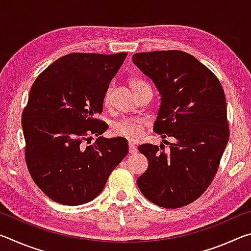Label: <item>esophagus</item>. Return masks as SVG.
I'll use <instances>...</instances> for the list:
<instances>
[{
	"mask_svg": "<svg viewBox=\"0 0 251 251\" xmlns=\"http://www.w3.org/2000/svg\"><path fill=\"white\" fill-rule=\"evenodd\" d=\"M129 152L130 154H135V152H137V147H136L135 144L133 143H129Z\"/></svg>",
	"mask_w": 251,
	"mask_h": 251,
	"instance_id": "obj_1",
	"label": "esophagus"
}]
</instances>
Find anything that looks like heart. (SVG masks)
I'll use <instances>...</instances> for the list:
<instances>
[{
  "label": "heart",
  "mask_w": 251,
  "mask_h": 251,
  "mask_svg": "<svg viewBox=\"0 0 251 251\" xmlns=\"http://www.w3.org/2000/svg\"><path fill=\"white\" fill-rule=\"evenodd\" d=\"M143 83L145 82H143V80H139V79H134L131 80L130 85L131 87L134 88ZM110 93H112V90L108 88L104 97L105 104L109 103ZM144 125H145V122H144V120H142V118H136V117L122 118V120L117 121L113 124L112 133L114 136L126 138L128 139V141H138V139L143 136Z\"/></svg>",
  "instance_id": "b5f03b06"
}]
</instances>
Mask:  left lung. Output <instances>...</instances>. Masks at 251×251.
Instances as JSON below:
<instances>
[{
  "instance_id": "1",
  "label": "left lung",
  "mask_w": 251,
  "mask_h": 251,
  "mask_svg": "<svg viewBox=\"0 0 251 251\" xmlns=\"http://www.w3.org/2000/svg\"><path fill=\"white\" fill-rule=\"evenodd\" d=\"M133 62L161 96L154 130L176 139L166 151L163 144L138 147L148 160L138 188L159 207L186 206L209 187L227 146L223 86L208 67L182 50L136 53Z\"/></svg>"
}]
</instances>
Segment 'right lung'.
Here are the masks:
<instances>
[{
    "label": "right lung",
    "mask_w": 251,
    "mask_h": 251,
    "mask_svg": "<svg viewBox=\"0 0 251 251\" xmlns=\"http://www.w3.org/2000/svg\"><path fill=\"white\" fill-rule=\"evenodd\" d=\"M126 56L67 54L32 85L22 114L25 160L34 182L52 201L69 206L93 201L128 154L126 139L104 138L107 125L96 118ZM92 134L97 141L86 147Z\"/></svg>",
    "instance_id": "add662e5"
}]
</instances>
